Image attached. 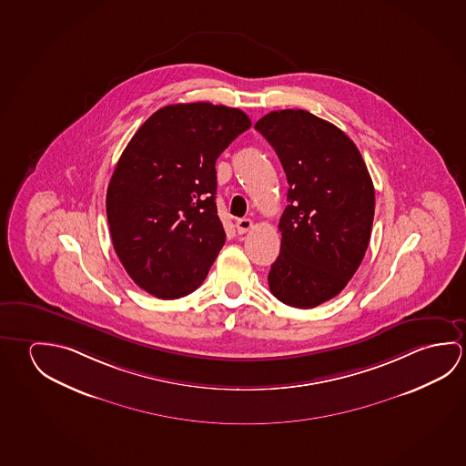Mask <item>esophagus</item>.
Returning a JSON list of instances; mask_svg holds the SVG:
<instances>
[{"mask_svg": "<svg viewBox=\"0 0 466 466\" xmlns=\"http://www.w3.org/2000/svg\"><path fill=\"white\" fill-rule=\"evenodd\" d=\"M252 228L253 222L250 219H238L236 222V229L238 234H247Z\"/></svg>", "mask_w": 466, "mask_h": 466, "instance_id": "obj_1", "label": "esophagus"}]
</instances>
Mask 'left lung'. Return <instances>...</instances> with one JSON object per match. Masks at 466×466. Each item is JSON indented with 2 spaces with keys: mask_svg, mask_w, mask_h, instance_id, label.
<instances>
[{
  "mask_svg": "<svg viewBox=\"0 0 466 466\" xmlns=\"http://www.w3.org/2000/svg\"><path fill=\"white\" fill-rule=\"evenodd\" d=\"M255 130L275 147L289 184L269 290L286 306H320L344 289L366 255L372 178L351 139L307 110L269 112Z\"/></svg>",
  "mask_w": 466,
  "mask_h": 466,
  "instance_id": "left-lung-1",
  "label": "left lung"
}]
</instances>
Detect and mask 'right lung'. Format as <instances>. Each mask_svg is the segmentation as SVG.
<instances>
[{"instance_id":"obj_1","label":"right lung","mask_w":466,"mask_h":466,"mask_svg":"<svg viewBox=\"0 0 466 466\" xmlns=\"http://www.w3.org/2000/svg\"><path fill=\"white\" fill-rule=\"evenodd\" d=\"M252 122L209 102L154 112L131 137L107 188L115 253L141 289L184 298L226 242L216 208V159Z\"/></svg>"}]
</instances>
